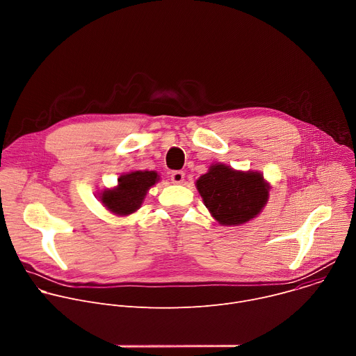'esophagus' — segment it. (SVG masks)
<instances>
[{
	"instance_id": "obj_1",
	"label": "esophagus",
	"mask_w": 356,
	"mask_h": 356,
	"mask_svg": "<svg viewBox=\"0 0 356 356\" xmlns=\"http://www.w3.org/2000/svg\"><path fill=\"white\" fill-rule=\"evenodd\" d=\"M170 179H172V183L180 184V183H183V180H184V172H181V170H175V172L170 173Z\"/></svg>"
}]
</instances>
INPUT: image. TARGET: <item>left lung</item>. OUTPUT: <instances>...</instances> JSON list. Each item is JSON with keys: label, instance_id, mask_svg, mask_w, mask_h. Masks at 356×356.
Here are the masks:
<instances>
[{"label": "left lung", "instance_id": "left-lung-1", "mask_svg": "<svg viewBox=\"0 0 356 356\" xmlns=\"http://www.w3.org/2000/svg\"><path fill=\"white\" fill-rule=\"evenodd\" d=\"M206 207L224 225H239L257 217L269 197V186L257 172H236L214 165L195 183Z\"/></svg>", "mask_w": 356, "mask_h": 356}]
</instances>
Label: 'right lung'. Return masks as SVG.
Returning a JSON list of instances; mask_svg holds the SVG:
<instances>
[{
	"label": "right lung",
	"mask_w": 356,
	"mask_h": 356,
	"mask_svg": "<svg viewBox=\"0 0 356 356\" xmlns=\"http://www.w3.org/2000/svg\"><path fill=\"white\" fill-rule=\"evenodd\" d=\"M158 181L156 172H132L118 179V187L101 194L104 207L117 216H128L136 211L147 193Z\"/></svg>",
	"instance_id": "add662e5"
}]
</instances>
